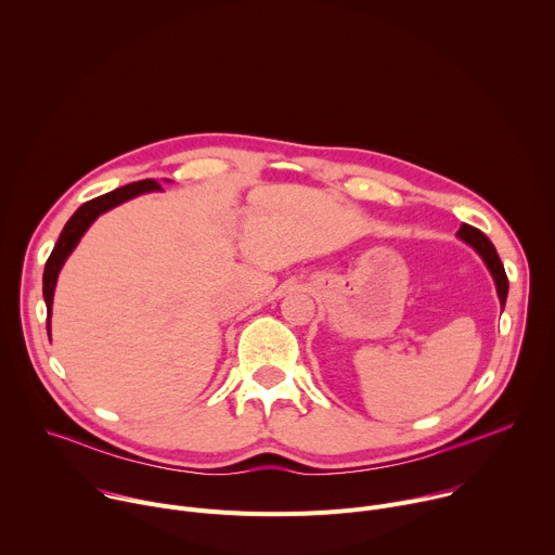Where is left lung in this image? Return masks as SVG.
Instances as JSON below:
<instances>
[{"label": "left lung", "mask_w": 555, "mask_h": 555, "mask_svg": "<svg viewBox=\"0 0 555 555\" xmlns=\"http://www.w3.org/2000/svg\"><path fill=\"white\" fill-rule=\"evenodd\" d=\"M459 236H461V240H463L465 244H469L474 250H477V253L483 257L486 266L490 268V272H492V276H494V281H496V292H499L501 305H505V300H507V289H509V281H507L505 268H503V263H501V259H499V255H496L494 244L488 240V236H486L479 228H474V225H469V223H463V225L459 228Z\"/></svg>", "instance_id": "1"}]
</instances>
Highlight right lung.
Masks as SVG:
<instances>
[{
	"mask_svg": "<svg viewBox=\"0 0 555 555\" xmlns=\"http://www.w3.org/2000/svg\"><path fill=\"white\" fill-rule=\"evenodd\" d=\"M160 189V182L155 180H140V182H131L127 186H120L112 193H105L101 197H94L90 202H86L81 208H78L69 221L65 223L59 242L54 246V250L50 253L48 261H46V270H43V298H46V307H48V321H50V309H52V296H54V285H56V276L61 266L65 263V259L69 257V253L74 250V246L81 240L83 232L90 228V223L105 210L140 195L146 191H157ZM48 334H50V323H48Z\"/></svg>",
	"mask_w": 555,
	"mask_h": 555,
	"instance_id": "add662e5",
	"label": "right lung"
}]
</instances>
